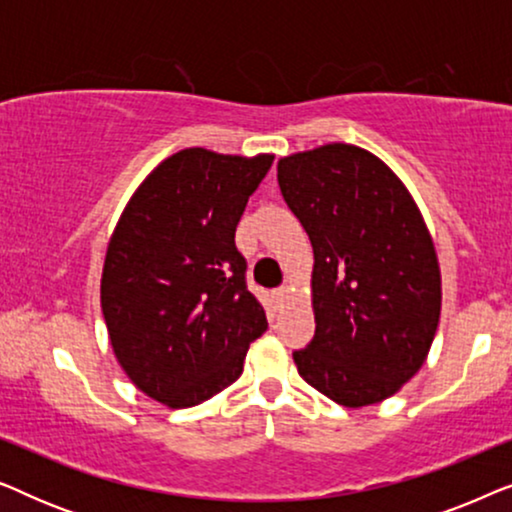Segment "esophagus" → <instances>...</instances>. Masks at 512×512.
Wrapping results in <instances>:
<instances>
[{
	"mask_svg": "<svg viewBox=\"0 0 512 512\" xmlns=\"http://www.w3.org/2000/svg\"><path fill=\"white\" fill-rule=\"evenodd\" d=\"M272 298H275V303H284L289 298V289H275L272 291Z\"/></svg>",
	"mask_w": 512,
	"mask_h": 512,
	"instance_id": "1",
	"label": "esophagus"
}]
</instances>
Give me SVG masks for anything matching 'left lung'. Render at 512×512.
<instances>
[{
    "label": "left lung",
    "instance_id": "obj_1",
    "mask_svg": "<svg viewBox=\"0 0 512 512\" xmlns=\"http://www.w3.org/2000/svg\"><path fill=\"white\" fill-rule=\"evenodd\" d=\"M286 205L314 251V340L293 352L303 380L345 408L382 403L424 366L443 282L408 186L361 146L331 142L279 158Z\"/></svg>",
    "mask_w": 512,
    "mask_h": 512
}]
</instances>
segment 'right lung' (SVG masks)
Returning a JSON list of instances; mask_svg holds the SVG:
<instances>
[{
	"label": "right lung",
	"mask_w": 512,
	"mask_h": 512,
	"mask_svg": "<svg viewBox=\"0 0 512 512\" xmlns=\"http://www.w3.org/2000/svg\"><path fill=\"white\" fill-rule=\"evenodd\" d=\"M272 153H172L130 195L109 237L100 303L116 361L139 391L191 408L242 375L268 328L247 291L235 228Z\"/></svg>",
	"instance_id": "add662e5"
}]
</instances>
